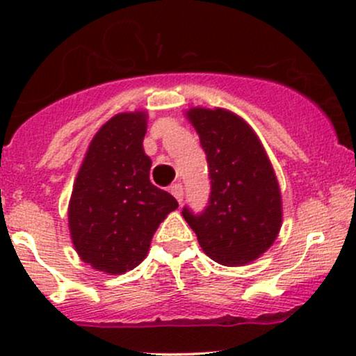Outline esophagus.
Returning <instances> with one entry per match:
<instances>
[{
  "instance_id": "esophagus-1",
  "label": "esophagus",
  "mask_w": 356,
  "mask_h": 356,
  "mask_svg": "<svg viewBox=\"0 0 356 356\" xmlns=\"http://www.w3.org/2000/svg\"><path fill=\"white\" fill-rule=\"evenodd\" d=\"M170 194H172L179 202H182V199H184V187L181 186V184H174V186H170Z\"/></svg>"
}]
</instances>
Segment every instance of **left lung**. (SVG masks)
<instances>
[{"label": "left lung", "mask_w": 356, "mask_h": 356, "mask_svg": "<svg viewBox=\"0 0 356 356\" xmlns=\"http://www.w3.org/2000/svg\"><path fill=\"white\" fill-rule=\"evenodd\" d=\"M207 155L209 206L182 216L202 251L222 266H243L266 252L283 222L275 169L259 137L244 118L226 108L186 112Z\"/></svg>", "instance_id": "1"}]
</instances>
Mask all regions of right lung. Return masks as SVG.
I'll return each instance as SVG.
<instances>
[{
  "instance_id": "right-lung-1",
  "label": "right lung",
  "mask_w": 356,
  "mask_h": 356,
  "mask_svg": "<svg viewBox=\"0 0 356 356\" xmlns=\"http://www.w3.org/2000/svg\"><path fill=\"white\" fill-rule=\"evenodd\" d=\"M145 110L122 112L100 127L81 162L68 227L80 259L107 275L130 271L149 252L159 224L179 204L149 179Z\"/></svg>"
}]
</instances>
